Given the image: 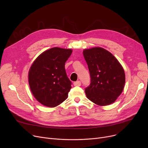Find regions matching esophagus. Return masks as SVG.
Masks as SVG:
<instances>
[{
  "instance_id": "34e87169",
  "label": "esophagus",
  "mask_w": 148,
  "mask_h": 148,
  "mask_svg": "<svg viewBox=\"0 0 148 148\" xmlns=\"http://www.w3.org/2000/svg\"><path fill=\"white\" fill-rule=\"evenodd\" d=\"M74 86H80L81 85V82L80 81H77V82H74Z\"/></svg>"
}]
</instances>
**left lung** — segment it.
I'll use <instances>...</instances> for the list:
<instances>
[{"label": "left lung", "instance_id": "1", "mask_svg": "<svg viewBox=\"0 0 148 148\" xmlns=\"http://www.w3.org/2000/svg\"><path fill=\"white\" fill-rule=\"evenodd\" d=\"M83 53L90 76L89 86L84 89L87 98L101 106L113 103L125 85L122 65L111 53L103 48L85 49Z\"/></svg>", "mask_w": 148, "mask_h": 148}]
</instances>
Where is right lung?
<instances>
[{"label":"right lung","instance_id":"add662e5","mask_svg":"<svg viewBox=\"0 0 148 148\" xmlns=\"http://www.w3.org/2000/svg\"><path fill=\"white\" fill-rule=\"evenodd\" d=\"M73 51L54 47L41 53L29 71V84L38 102L56 107L68 98L71 82L66 75L65 64Z\"/></svg>","mask_w":148,"mask_h":148}]
</instances>
